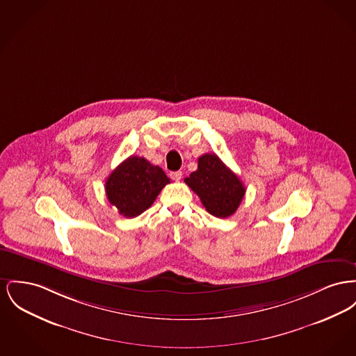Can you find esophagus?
Returning a JSON list of instances; mask_svg holds the SVG:
<instances>
[{"label":"esophagus","mask_w":356,"mask_h":356,"mask_svg":"<svg viewBox=\"0 0 356 356\" xmlns=\"http://www.w3.org/2000/svg\"><path fill=\"white\" fill-rule=\"evenodd\" d=\"M170 177L176 181H179L181 177H183V173L180 170H176V172H170Z\"/></svg>","instance_id":"34e87169"}]
</instances>
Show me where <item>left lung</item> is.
<instances>
[{"mask_svg": "<svg viewBox=\"0 0 356 356\" xmlns=\"http://www.w3.org/2000/svg\"><path fill=\"white\" fill-rule=\"evenodd\" d=\"M216 218H229L242 202L246 188L239 177L216 154L199 157L197 169L184 180Z\"/></svg>", "mask_w": 356, "mask_h": 356, "instance_id": "left-lung-1", "label": "left lung"}]
</instances>
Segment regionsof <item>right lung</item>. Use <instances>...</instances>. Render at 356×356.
<instances>
[{
	"label": "right lung",
	"mask_w": 356,
	"mask_h": 356,
	"mask_svg": "<svg viewBox=\"0 0 356 356\" xmlns=\"http://www.w3.org/2000/svg\"><path fill=\"white\" fill-rule=\"evenodd\" d=\"M169 183L165 172L144 157L130 156L106 180L108 202L126 218H136L149 209Z\"/></svg>",
	"instance_id": "add662e5"
}]
</instances>
